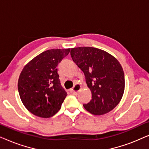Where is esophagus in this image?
I'll return each mask as SVG.
<instances>
[{
    "label": "esophagus",
    "mask_w": 149,
    "mask_h": 149,
    "mask_svg": "<svg viewBox=\"0 0 149 149\" xmlns=\"http://www.w3.org/2000/svg\"><path fill=\"white\" fill-rule=\"evenodd\" d=\"M81 89H82V87L81 86V85L76 84L74 87H73L72 89H70V91H71V93H77L78 91H81Z\"/></svg>",
    "instance_id": "esophagus-1"
}]
</instances>
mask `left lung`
<instances>
[{"label": "left lung", "instance_id": "obj_1", "mask_svg": "<svg viewBox=\"0 0 149 149\" xmlns=\"http://www.w3.org/2000/svg\"><path fill=\"white\" fill-rule=\"evenodd\" d=\"M72 60L83 71L91 99L83 107L94 115L109 113L117 107L125 89L123 68L115 57L91 47L71 49Z\"/></svg>", "mask_w": 149, "mask_h": 149}]
</instances>
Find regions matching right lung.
Listing matches in <instances>:
<instances>
[{
    "instance_id": "1",
    "label": "right lung",
    "mask_w": 149,
    "mask_h": 149,
    "mask_svg": "<svg viewBox=\"0 0 149 149\" xmlns=\"http://www.w3.org/2000/svg\"><path fill=\"white\" fill-rule=\"evenodd\" d=\"M70 49H49L30 60L20 73L18 91L28 111L49 118L61 109L67 93L61 86L58 66Z\"/></svg>"
}]
</instances>
